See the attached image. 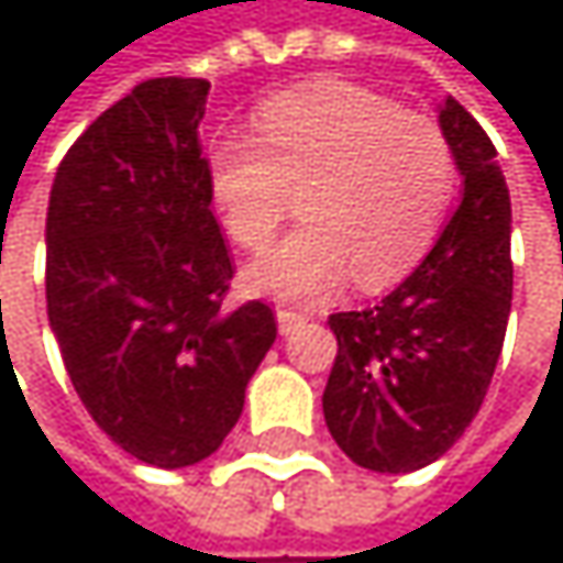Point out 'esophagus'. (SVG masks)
Returning a JSON list of instances; mask_svg holds the SVG:
<instances>
[{
	"label": "esophagus",
	"mask_w": 563,
	"mask_h": 563,
	"mask_svg": "<svg viewBox=\"0 0 563 563\" xmlns=\"http://www.w3.org/2000/svg\"><path fill=\"white\" fill-rule=\"evenodd\" d=\"M302 322H309V312H302V309H277V325H280L283 335H289Z\"/></svg>",
	"instance_id": "34e87169"
}]
</instances>
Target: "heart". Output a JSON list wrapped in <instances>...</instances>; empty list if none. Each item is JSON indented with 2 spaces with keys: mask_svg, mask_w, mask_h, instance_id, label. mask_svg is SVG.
<instances>
[{
  "mask_svg": "<svg viewBox=\"0 0 563 563\" xmlns=\"http://www.w3.org/2000/svg\"><path fill=\"white\" fill-rule=\"evenodd\" d=\"M456 188L450 140L427 117L355 84H312L267 100L257 140L228 133L208 153V191L228 238L264 247L292 195L302 228L247 264L274 299H316L360 271L365 289L407 277L437 241Z\"/></svg>",
  "mask_w": 563,
  "mask_h": 563,
  "instance_id": "heart-1",
  "label": "heart"
}]
</instances>
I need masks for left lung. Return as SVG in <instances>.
I'll list each match as a JSON object with an SVG mask.
<instances>
[{"mask_svg":"<svg viewBox=\"0 0 563 563\" xmlns=\"http://www.w3.org/2000/svg\"><path fill=\"white\" fill-rule=\"evenodd\" d=\"M440 130L463 198L433 251L375 309L335 312L322 413L342 453L375 473L440 460L489 391L511 312V201L496 146L453 100Z\"/></svg>","mask_w":563,"mask_h":563,"instance_id":"obj_1","label":"left lung"}]
</instances>
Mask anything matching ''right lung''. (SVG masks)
Here are the masks:
<instances>
[{
	"label": "right lung",
	"instance_id": "obj_1",
	"mask_svg": "<svg viewBox=\"0 0 563 563\" xmlns=\"http://www.w3.org/2000/svg\"><path fill=\"white\" fill-rule=\"evenodd\" d=\"M208 80L153 77L60 159L45 221L48 322L97 427L130 456H211L277 339L274 309H224L234 267L198 126Z\"/></svg>",
	"mask_w": 563,
	"mask_h": 563
}]
</instances>
